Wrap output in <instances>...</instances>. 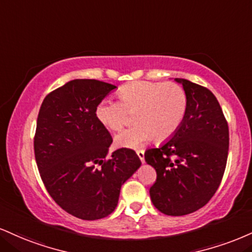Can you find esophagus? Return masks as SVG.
Segmentation results:
<instances>
[{
    "instance_id": "1",
    "label": "esophagus",
    "mask_w": 252,
    "mask_h": 252,
    "mask_svg": "<svg viewBox=\"0 0 252 252\" xmlns=\"http://www.w3.org/2000/svg\"><path fill=\"white\" fill-rule=\"evenodd\" d=\"M136 154H137V156L139 157V159H141V162L144 163V151L143 150H137V151H136Z\"/></svg>"
}]
</instances>
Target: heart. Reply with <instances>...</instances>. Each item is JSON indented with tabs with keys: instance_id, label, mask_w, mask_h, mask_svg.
<instances>
[{
	"instance_id": "obj_1",
	"label": "heart",
	"mask_w": 252,
	"mask_h": 252,
	"mask_svg": "<svg viewBox=\"0 0 252 252\" xmlns=\"http://www.w3.org/2000/svg\"><path fill=\"white\" fill-rule=\"evenodd\" d=\"M120 102L105 98L97 104V121L111 131H121L135 115L134 128L116 137L120 147L137 148L147 142L168 141L181 128L188 111V95L175 82L136 81L121 87Z\"/></svg>"
}]
</instances>
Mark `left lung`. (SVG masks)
Masks as SVG:
<instances>
[{"label": "left lung", "mask_w": 252, "mask_h": 252, "mask_svg": "<svg viewBox=\"0 0 252 252\" xmlns=\"http://www.w3.org/2000/svg\"><path fill=\"white\" fill-rule=\"evenodd\" d=\"M175 81L188 95L186 120L166 143L145 151L144 158L157 174L149 190L154 205L169 216H183L204 207L217 191L228 159L229 126L208 88Z\"/></svg>", "instance_id": "1"}]
</instances>
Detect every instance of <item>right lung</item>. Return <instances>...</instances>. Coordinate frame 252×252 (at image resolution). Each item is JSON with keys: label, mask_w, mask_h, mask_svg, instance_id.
I'll return each mask as SVG.
<instances>
[{"label": "right lung", "mask_w": 252, "mask_h": 252, "mask_svg": "<svg viewBox=\"0 0 252 252\" xmlns=\"http://www.w3.org/2000/svg\"><path fill=\"white\" fill-rule=\"evenodd\" d=\"M115 88L97 80H72L48 94L38 113L34 151L42 182L63 210L84 220L113 213L121 187L141 166L128 148L107 158L113 137L95 110Z\"/></svg>", "instance_id": "obj_1"}]
</instances>
